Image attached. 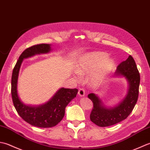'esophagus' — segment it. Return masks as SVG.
<instances>
[{"label": "esophagus", "instance_id": "obj_1", "mask_svg": "<svg viewBox=\"0 0 150 150\" xmlns=\"http://www.w3.org/2000/svg\"><path fill=\"white\" fill-rule=\"evenodd\" d=\"M85 92L84 89H83V88H79L78 91V95L81 97H83L85 96Z\"/></svg>", "mask_w": 150, "mask_h": 150}]
</instances>
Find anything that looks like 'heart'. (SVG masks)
I'll list each match as a JSON object with an SVG mask.
<instances>
[{
    "instance_id": "1",
    "label": "heart",
    "mask_w": 150,
    "mask_h": 150,
    "mask_svg": "<svg viewBox=\"0 0 150 150\" xmlns=\"http://www.w3.org/2000/svg\"><path fill=\"white\" fill-rule=\"evenodd\" d=\"M115 66V62L105 52H94L79 59L75 67L79 75L88 74L89 83L96 85L102 82Z\"/></svg>"
}]
</instances>
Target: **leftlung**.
Returning <instances> with one entry per match:
<instances>
[{
    "label": "left lung",
    "instance_id": "8db88e82",
    "mask_svg": "<svg viewBox=\"0 0 150 150\" xmlns=\"http://www.w3.org/2000/svg\"><path fill=\"white\" fill-rule=\"evenodd\" d=\"M116 76L126 78L128 89L126 96L113 108L106 107L97 94L90 93L88 98L93 103L90 118L100 127L115 125L126 119L132 112L138 100L140 85V74L135 60L131 56L119 65L115 72Z\"/></svg>",
    "mask_w": 150,
    "mask_h": 150
}]
</instances>
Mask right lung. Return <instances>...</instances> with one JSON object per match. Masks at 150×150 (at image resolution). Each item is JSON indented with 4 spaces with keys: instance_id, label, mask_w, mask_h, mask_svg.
<instances>
[{
    "instance_id": "right-lung-1",
    "label": "right lung",
    "mask_w": 150,
    "mask_h": 150,
    "mask_svg": "<svg viewBox=\"0 0 150 150\" xmlns=\"http://www.w3.org/2000/svg\"><path fill=\"white\" fill-rule=\"evenodd\" d=\"M51 50L50 44L36 45L26 48L19 56L11 76V96L15 109L24 121L38 127L56 126L65 116V108L78 92L77 88H61L47 102L37 106L26 105L20 100L17 93V81L23 59L37 54H47Z\"/></svg>"
}]
</instances>
